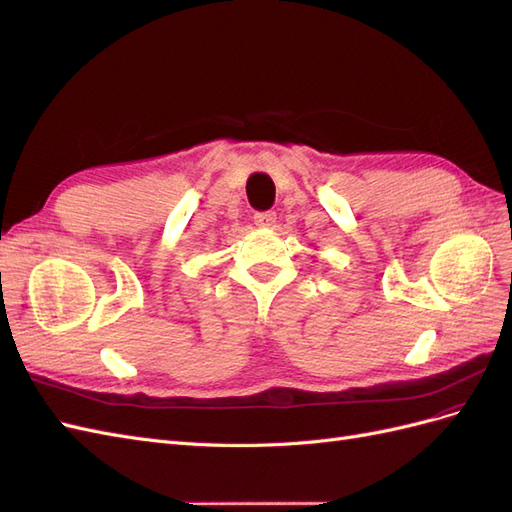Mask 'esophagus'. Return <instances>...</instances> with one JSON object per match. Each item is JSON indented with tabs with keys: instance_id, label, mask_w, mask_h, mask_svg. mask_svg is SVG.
<instances>
[{
	"instance_id": "1",
	"label": "esophagus",
	"mask_w": 512,
	"mask_h": 512,
	"mask_svg": "<svg viewBox=\"0 0 512 512\" xmlns=\"http://www.w3.org/2000/svg\"><path fill=\"white\" fill-rule=\"evenodd\" d=\"M255 225H257V227H264V229L274 227V225H276V212H272V210L257 212V214H255Z\"/></svg>"
}]
</instances>
